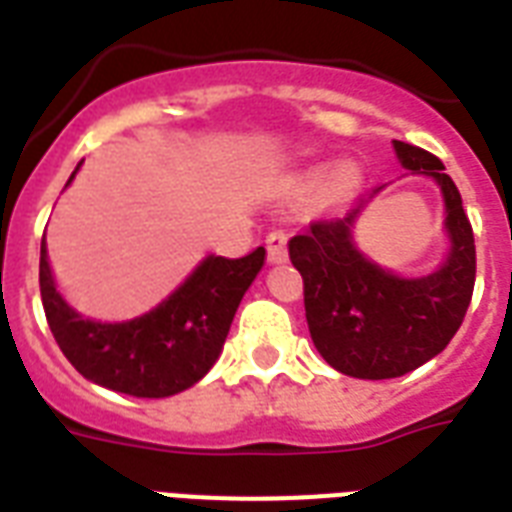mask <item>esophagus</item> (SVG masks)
Masks as SVG:
<instances>
[{
    "mask_svg": "<svg viewBox=\"0 0 512 512\" xmlns=\"http://www.w3.org/2000/svg\"><path fill=\"white\" fill-rule=\"evenodd\" d=\"M265 244H268V260H271V263L279 265L287 260V233L284 231L268 233Z\"/></svg>",
    "mask_w": 512,
    "mask_h": 512,
    "instance_id": "esophagus-1",
    "label": "esophagus"
}]
</instances>
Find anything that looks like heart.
<instances>
[{"label":"heart","mask_w":512,"mask_h":512,"mask_svg":"<svg viewBox=\"0 0 512 512\" xmlns=\"http://www.w3.org/2000/svg\"><path fill=\"white\" fill-rule=\"evenodd\" d=\"M321 182L325 183L321 191H324V201L329 207H345L361 188V172L353 164H337L329 175L324 167H311L300 175V185L305 188H316Z\"/></svg>","instance_id":"obj_1"}]
</instances>
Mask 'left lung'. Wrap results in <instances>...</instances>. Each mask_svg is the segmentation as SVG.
I'll use <instances>...</instances> for the list:
<instances>
[{
    "instance_id": "left-lung-1",
    "label": "left lung",
    "mask_w": 512,
    "mask_h": 512,
    "mask_svg": "<svg viewBox=\"0 0 512 512\" xmlns=\"http://www.w3.org/2000/svg\"><path fill=\"white\" fill-rule=\"evenodd\" d=\"M398 162L425 175L444 196L446 257L425 276L382 268L361 252L353 228L382 191L329 223L289 239V260L305 284V319L311 340L332 369L358 380H390L412 372L449 345L468 311L476 284V244L462 196L441 159L393 140Z\"/></svg>"
}]
</instances>
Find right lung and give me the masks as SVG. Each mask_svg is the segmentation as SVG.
<instances>
[{
	"label": "right lung",
	"instance_id": "add662e5",
	"mask_svg": "<svg viewBox=\"0 0 512 512\" xmlns=\"http://www.w3.org/2000/svg\"><path fill=\"white\" fill-rule=\"evenodd\" d=\"M82 162L68 183H74ZM265 249L228 260L207 255L180 287L148 313L127 321L87 319L60 295L42 236L39 289L47 324L76 372L100 388L138 398L183 393L223 353L241 297L263 271Z\"/></svg>",
	"mask_w": 512,
	"mask_h": 512
}]
</instances>
